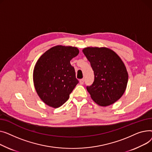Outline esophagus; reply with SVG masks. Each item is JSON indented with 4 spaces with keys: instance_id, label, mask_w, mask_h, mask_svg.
Instances as JSON below:
<instances>
[{
    "instance_id": "34e87169",
    "label": "esophagus",
    "mask_w": 152,
    "mask_h": 152,
    "mask_svg": "<svg viewBox=\"0 0 152 152\" xmlns=\"http://www.w3.org/2000/svg\"><path fill=\"white\" fill-rule=\"evenodd\" d=\"M80 83L81 84V85H83V83H84V78H83V79H81V80H80Z\"/></svg>"
}]
</instances>
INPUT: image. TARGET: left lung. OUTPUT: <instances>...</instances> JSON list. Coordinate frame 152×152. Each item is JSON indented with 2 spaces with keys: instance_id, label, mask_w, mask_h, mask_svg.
<instances>
[{
  "instance_id": "8db88e82",
  "label": "left lung",
  "mask_w": 152,
  "mask_h": 152,
  "mask_svg": "<svg viewBox=\"0 0 152 152\" xmlns=\"http://www.w3.org/2000/svg\"><path fill=\"white\" fill-rule=\"evenodd\" d=\"M94 71L93 83L86 87L91 99L106 107L123 96L128 81L124 62L115 51L106 47H86L82 50Z\"/></svg>"
}]
</instances>
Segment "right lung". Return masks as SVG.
Here are the masks:
<instances>
[{
    "instance_id": "right-lung-1",
    "label": "right lung",
    "mask_w": 152,
    "mask_h": 152,
    "mask_svg": "<svg viewBox=\"0 0 152 152\" xmlns=\"http://www.w3.org/2000/svg\"><path fill=\"white\" fill-rule=\"evenodd\" d=\"M78 53L77 47L56 45L45 52L37 61L33 71L34 85L45 104L58 108L69 99L78 83L70 61Z\"/></svg>"
}]
</instances>
